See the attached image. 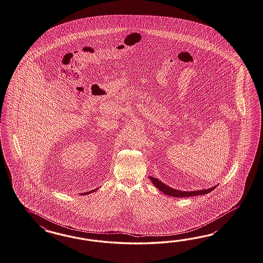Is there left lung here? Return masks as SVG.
<instances>
[{
  "mask_svg": "<svg viewBox=\"0 0 263 263\" xmlns=\"http://www.w3.org/2000/svg\"><path fill=\"white\" fill-rule=\"evenodd\" d=\"M149 179H151V181L153 182V184H154L160 191L164 193L165 195L174 197V198H186V197H194V196H198V195H205V194H207V193L211 192V191H213V190L216 188V186H214V187L205 189V190H198V191H189V192H186V191H180V190H177V189L171 188V187L167 186L166 184H164L160 179H155L153 177H149Z\"/></svg>",
  "mask_w": 263,
  "mask_h": 263,
  "instance_id": "left-lung-1",
  "label": "left lung"
}]
</instances>
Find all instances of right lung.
<instances>
[{
    "label": "right lung",
    "mask_w": 263,
    "mask_h": 263,
    "mask_svg": "<svg viewBox=\"0 0 263 263\" xmlns=\"http://www.w3.org/2000/svg\"><path fill=\"white\" fill-rule=\"evenodd\" d=\"M97 190H98V188H97V189H94V190H92V191H89V192L83 193V195H87V194H90V193L95 192V191H97Z\"/></svg>",
    "instance_id": "obj_1"
}]
</instances>
